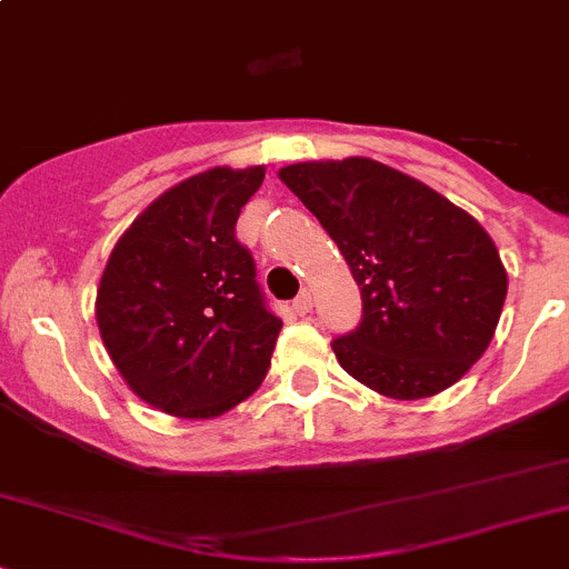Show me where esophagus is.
I'll return each instance as SVG.
<instances>
[{
    "label": "esophagus",
    "mask_w": 569,
    "mask_h": 569,
    "mask_svg": "<svg viewBox=\"0 0 569 569\" xmlns=\"http://www.w3.org/2000/svg\"><path fill=\"white\" fill-rule=\"evenodd\" d=\"M292 309H296L298 315H307L309 309H312V290H309V287H303V290L298 292V298L292 301Z\"/></svg>",
    "instance_id": "esophagus-1"
}]
</instances>
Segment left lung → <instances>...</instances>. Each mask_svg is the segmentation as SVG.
<instances>
[{
	"label": "left lung",
	"instance_id": "1",
	"mask_svg": "<svg viewBox=\"0 0 569 569\" xmlns=\"http://www.w3.org/2000/svg\"><path fill=\"white\" fill-rule=\"evenodd\" d=\"M279 178L339 246L361 323L331 342L342 370L391 400H421L471 370L499 326L507 271L471 213L372 161H303Z\"/></svg>",
	"mask_w": 569,
	"mask_h": 569
}]
</instances>
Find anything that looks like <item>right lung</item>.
<instances>
[{
    "label": "right lung",
    "instance_id": "right-lung-1",
    "mask_svg": "<svg viewBox=\"0 0 569 569\" xmlns=\"http://www.w3.org/2000/svg\"><path fill=\"white\" fill-rule=\"evenodd\" d=\"M266 167H213L153 199L111 249L96 298L101 339L137 397L180 419L243 402L271 367L282 320L268 312L238 243Z\"/></svg>",
    "mask_w": 569,
    "mask_h": 569
}]
</instances>
